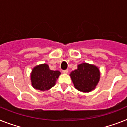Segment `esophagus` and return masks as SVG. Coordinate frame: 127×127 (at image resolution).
Here are the masks:
<instances>
[{
  "mask_svg": "<svg viewBox=\"0 0 127 127\" xmlns=\"http://www.w3.org/2000/svg\"><path fill=\"white\" fill-rule=\"evenodd\" d=\"M63 73H68V70H63Z\"/></svg>",
  "mask_w": 127,
  "mask_h": 127,
  "instance_id": "obj_1",
  "label": "esophagus"
}]
</instances>
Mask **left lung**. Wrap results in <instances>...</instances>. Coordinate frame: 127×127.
Returning a JSON list of instances; mask_svg holds the SVG:
<instances>
[{
	"instance_id": "1",
	"label": "left lung",
	"mask_w": 127,
	"mask_h": 127,
	"mask_svg": "<svg viewBox=\"0 0 127 127\" xmlns=\"http://www.w3.org/2000/svg\"><path fill=\"white\" fill-rule=\"evenodd\" d=\"M74 87L82 92H90L96 88L101 77L97 66L83 63L77 65V68L70 74Z\"/></svg>"
}]
</instances>
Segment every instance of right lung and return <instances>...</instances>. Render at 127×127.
<instances>
[{
    "label": "right lung",
    "instance_id": "1",
    "mask_svg": "<svg viewBox=\"0 0 127 127\" xmlns=\"http://www.w3.org/2000/svg\"><path fill=\"white\" fill-rule=\"evenodd\" d=\"M61 72L50 70L47 64H40L35 66L30 73L31 84L36 90L46 91L54 87Z\"/></svg>",
    "mask_w": 127,
    "mask_h": 127
}]
</instances>
